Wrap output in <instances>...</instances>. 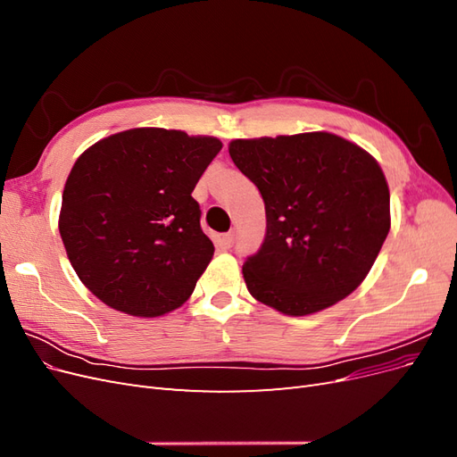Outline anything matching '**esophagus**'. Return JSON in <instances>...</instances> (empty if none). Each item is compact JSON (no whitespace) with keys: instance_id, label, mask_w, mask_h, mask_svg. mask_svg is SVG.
Masks as SVG:
<instances>
[{"instance_id":"obj_1","label":"esophagus","mask_w":457,"mask_h":457,"mask_svg":"<svg viewBox=\"0 0 457 457\" xmlns=\"http://www.w3.org/2000/svg\"><path fill=\"white\" fill-rule=\"evenodd\" d=\"M232 244H234V232H227V234H223V237L219 238V245L225 247V250L232 247Z\"/></svg>"}]
</instances>
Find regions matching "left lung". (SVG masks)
<instances>
[{
	"label": "left lung",
	"instance_id": "1",
	"mask_svg": "<svg viewBox=\"0 0 457 457\" xmlns=\"http://www.w3.org/2000/svg\"><path fill=\"white\" fill-rule=\"evenodd\" d=\"M228 154L267 213L265 240L242 267L247 292L289 316L353 294L391 228L389 187L373 156L326 131L237 139Z\"/></svg>",
	"mask_w": 457,
	"mask_h": 457
}]
</instances>
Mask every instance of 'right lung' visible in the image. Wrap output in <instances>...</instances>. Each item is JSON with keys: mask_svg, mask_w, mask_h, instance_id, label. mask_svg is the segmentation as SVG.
<instances>
[{"mask_svg": "<svg viewBox=\"0 0 457 457\" xmlns=\"http://www.w3.org/2000/svg\"><path fill=\"white\" fill-rule=\"evenodd\" d=\"M220 148L215 137L137 128L76 160L59 230L79 280L104 305L152 318L195 292L215 247L192 190Z\"/></svg>", "mask_w": 457, "mask_h": 457, "instance_id": "1", "label": "right lung"}]
</instances>
